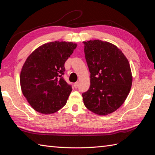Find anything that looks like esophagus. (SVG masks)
Instances as JSON below:
<instances>
[{
	"label": "esophagus",
	"mask_w": 155,
	"mask_h": 155,
	"mask_svg": "<svg viewBox=\"0 0 155 155\" xmlns=\"http://www.w3.org/2000/svg\"><path fill=\"white\" fill-rule=\"evenodd\" d=\"M74 87L76 88H77L78 87V82H76V83L74 84Z\"/></svg>",
	"instance_id": "1"
}]
</instances>
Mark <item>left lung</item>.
<instances>
[{"label": "left lung", "instance_id": "left-lung-1", "mask_svg": "<svg viewBox=\"0 0 155 155\" xmlns=\"http://www.w3.org/2000/svg\"><path fill=\"white\" fill-rule=\"evenodd\" d=\"M85 59L91 73V86L82 94L88 110L108 114L123 104L132 85L126 57L116 46L99 40L83 42Z\"/></svg>", "mask_w": 155, "mask_h": 155}]
</instances>
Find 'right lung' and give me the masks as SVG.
<instances>
[{
  "mask_svg": "<svg viewBox=\"0 0 155 155\" xmlns=\"http://www.w3.org/2000/svg\"><path fill=\"white\" fill-rule=\"evenodd\" d=\"M77 45L54 41L36 49L23 65L20 83L23 94L38 113L51 114L67 103L72 86L63 78L64 63Z\"/></svg>",
  "mask_w": 155,
  "mask_h": 155,
  "instance_id": "1",
  "label": "right lung"
}]
</instances>
